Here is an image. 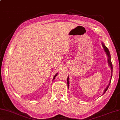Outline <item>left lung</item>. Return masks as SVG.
<instances>
[{"label": "left lung", "instance_id": "1", "mask_svg": "<svg viewBox=\"0 0 120 120\" xmlns=\"http://www.w3.org/2000/svg\"><path fill=\"white\" fill-rule=\"evenodd\" d=\"M101 44H102V46L103 49H104L105 52H106V55H107V58H108V61H108V65L109 66V67H110V69H111V71H112L111 78H110V81H109V83L108 85L107 86V87H106V88L105 89L104 92H103V94H102V95H103V94H104L105 93H106V91L107 90V89H108V87H109V85H110V82H111L112 77V61H111V56H110V52H109V51L108 48H107V47H106V46L105 45V44H103V42H102ZM69 76H68V78H67V85H68V88H69Z\"/></svg>", "mask_w": 120, "mask_h": 120}]
</instances>
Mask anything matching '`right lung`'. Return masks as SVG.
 Masks as SVG:
<instances>
[{"mask_svg": "<svg viewBox=\"0 0 120 120\" xmlns=\"http://www.w3.org/2000/svg\"><path fill=\"white\" fill-rule=\"evenodd\" d=\"M58 73H56V74H55V75H54V77H53V80H54V79H55V78L56 77V76H57V75H58Z\"/></svg>", "mask_w": 120, "mask_h": 120, "instance_id": "add662e5", "label": "right lung"}]
</instances>
